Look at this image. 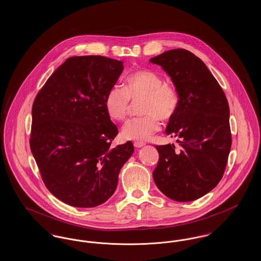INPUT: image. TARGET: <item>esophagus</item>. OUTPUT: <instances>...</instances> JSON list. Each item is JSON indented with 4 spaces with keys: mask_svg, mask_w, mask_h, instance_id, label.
<instances>
[{
    "mask_svg": "<svg viewBox=\"0 0 261 261\" xmlns=\"http://www.w3.org/2000/svg\"><path fill=\"white\" fill-rule=\"evenodd\" d=\"M143 146H145V143H142V142H135L134 143V147L139 149V148H142Z\"/></svg>",
    "mask_w": 261,
    "mask_h": 261,
    "instance_id": "obj_1",
    "label": "esophagus"
}]
</instances>
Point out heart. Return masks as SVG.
Returning <instances> with one entry per match:
<instances>
[{"label":"heart","mask_w":261,"mask_h":261,"mask_svg":"<svg viewBox=\"0 0 261 261\" xmlns=\"http://www.w3.org/2000/svg\"><path fill=\"white\" fill-rule=\"evenodd\" d=\"M140 101L139 111L143 115L128 120L122 127L125 140L148 141L162 128L163 120L174 116L179 107L176 88L163 83L162 76L149 69L138 70L128 75L124 87L111 88L105 99V109L110 118L121 121L129 113L131 101Z\"/></svg>","instance_id":"1"}]
</instances>
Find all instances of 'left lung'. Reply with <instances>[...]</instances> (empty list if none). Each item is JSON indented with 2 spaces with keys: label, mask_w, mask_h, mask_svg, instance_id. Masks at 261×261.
<instances>
[{
  "label": "left lung",
  "mask_w": 261,
  "mask_h": 261,
  "mask_svg": "<svg viewBox=\"0 0 261 261\" xmlns=\"http://www.w3.org/2000/svg\"><path fill=\"white\" fill-rule=\"evenodd\" d=\"M149 62L170 76L180 99L165 130L180 138V149L155 146L160 160L152 177L169 199L192 201L210 193L223 176L232 144L228 100L204 62L189 50H166Z\"/></svg>",
  "instance_id": "8db88e82"
}]
</instances>
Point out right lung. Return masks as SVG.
<instances>
[{
  "label": "right lung",
  "mask_w": 261,
  "mask_h": 261,
  "mask_svg": "<svg viewBox=\"0 0 261 261\" xmlns=\"http://www.w3.org/2000/svg\"><path fill=\"white\" fill-rule=\"evenodd\" d=\"M123 68L101 56L68 58L34 99L30 149L48 190L71 206L110 199L134 151L130 141L111 147L118 130L105 109Z\"/></svg>",
  "instance_id": "obj_1"
}]
</instances>
